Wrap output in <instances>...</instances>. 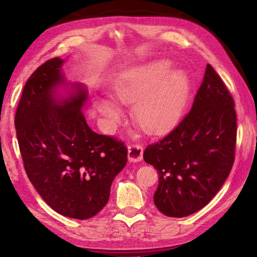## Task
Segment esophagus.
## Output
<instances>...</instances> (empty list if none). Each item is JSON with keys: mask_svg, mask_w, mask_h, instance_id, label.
<instances>
[{"mask_svg": "<svg viewBox=\"0 0 257 257\" xmlns=\"http://www.w3.org/2000/svg\"><path fill=\"white\" fill-rule=\"evenodd\" d=\"M144 147L139 144H132L128 147V160L130 162H139L143 160Z\"/></svg>", "mask_w": 257, "mask_h": 257, "instance_id": "1", "label": "esophagus"}]
</instances>
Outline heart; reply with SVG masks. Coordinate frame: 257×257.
<instances>
[{
    "mask_svg": "<svg viewBox=\"0 0 257 257\" xmlns=\"http://www.w3.org/2000/svg\"><path fill=\"white\" fill-rule=\"evenodd\" d=\"M189 79L184 73L172 72L168 61H155L124 70L113 80L111 94L123 105L134 106L136 122L147 133L165 132L177 121L189 95ZM95 107L109 122H116L120 110L113 103L98 98Z\"/></svg>",
    "mask_w": 257,
    "mask_h": 257,
    "instance_id": "1",
    "label": "heart"
}]
</instances>
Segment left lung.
Returning <instances> with one entry per match:
<instances>
[{"mask_svg": "<svg viewBox=\"0 0 257 257\" xmlns=\"http://www.w3.org/2000/svg\"><path fill=\"white\" fill-rule=\"evenodd\" d=\"M224 81L210 64L191 110L149 145L144 159L159 174L154 201L163 214L183 217L214 198L235 159L236 111Z\"/></svg>", "mask_w": 257, "mask_h": 257, "instance_id": "left-lung-1", "label": "left lung"}]
</instances>
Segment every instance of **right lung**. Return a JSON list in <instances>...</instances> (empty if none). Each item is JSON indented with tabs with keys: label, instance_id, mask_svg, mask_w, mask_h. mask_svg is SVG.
Segmentation results:
<instances>
[{
	"label": "right lung",
	"instance_id": "right-lung-1",
	"mask_svg": "<svg viewBox=\"0 0 257 257\" xmlns=\"http://www.w3.org/2000/svg\"><path fill=\"white\" fill-rule=\"evenodd\" d=\"M63 63L48 59L27 79L15 129L24 169L38 194L59 214L86 220L107 204L128 149L123 141L88 127L83 111L87 92L80 85L66 99L54 97L65 81Z\"/></svg>",
	"mask_w": 257,
	"mask_h": 257
}]
</instances>
